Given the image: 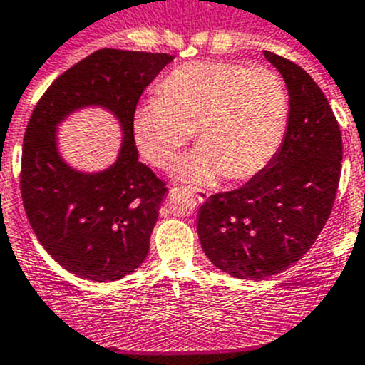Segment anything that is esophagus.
Instances as JSON below:
<instances>
[{
  "label": "esophagus",
  "mask_w": 365,
  "mask_h": 365,
  "mask_svg": "<svg viewBox=\"0 0 365 365\" xmlns=\"http://www.w3.org/2000/svg\"><path fill=\"white\" fill-rule=\"evenodd\" d=\"M193 195H195V200H197V202L202 204V202H206L207 197H210V193L204 192V190H197V192L193 193Z\"/></svg>",
  "instance_id": "1"
}]
</instances>
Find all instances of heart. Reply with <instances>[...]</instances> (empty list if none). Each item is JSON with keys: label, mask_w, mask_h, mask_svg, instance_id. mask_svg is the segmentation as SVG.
I'll list each match as a JSON object with an SVG mask.
<instances>
[{"label": "heart", "mask_w": 365, "mask_h": 365, "mask_svg": "<svg viewBox=\"0 0 365 365\" xmlns=\"http://www.w3.org/2000/svg\"><path fill=\"white\" fill-rule=\"evenodd\" d=\"M290 98L276 71L229 61H195L172 69L158 100L134 110L133 134L158 168L177 165L195 134L197 154L180 170L192 182L224 175L249 180L272 163L289 125Z\"/></svg>", "instance_id": "obj_1"}]
</instances>
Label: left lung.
I'll use <instances>...</instances> for the list:
<instances>
[{
  "label": "left lung",
  "instance_id": "1",
  "mask_svg": "<svg viewBox=\"0 0 365 365\" xmlns=\"http://www.w3.org/2000/svg\"><path fill=\"white\" fill-rule=\"evenodd\" d=\"M290 96L289 127L276 158L242 188L215 193L199 210V240L215 267L262 281L299 262L335 202L342 163L339 121L310 75L265 51Z\"/></svg>",
  "mask_w": 365,
  "mask_h": 365
}]
</instances>
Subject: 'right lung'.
<instances>
[{
  "label": "right lung",
  "instance_id": "right-lung-1",
  "mask_svg": "<svg viewBox=\"0 0 365 365\" xmlns=\"http://www.w3.org/2000/svg\"><path fill=\"white\" fill-rule=\"evenodd\" d=\"M172 61L168 53L95 51L55 78L26 125L19 175L24 211L51 258L84 279H120L147 258L168 188L138 159L133 116L141 93ZM86 105L107 106L124 130L117 163L98 174L69 169L54 143L60 120Z\"/></svg>",
  "mask_w": 365,
  "mask_h": 365
}]
</instances>
